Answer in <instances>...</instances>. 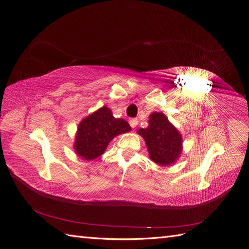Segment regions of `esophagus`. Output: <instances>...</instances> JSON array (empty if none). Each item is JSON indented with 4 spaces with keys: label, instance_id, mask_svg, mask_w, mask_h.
<instances>
[{
    "label": "esophagus",
    "instance_id": "obj_1",
    "mask_svg": "<svg viewBox=\"0 0 249 249\" xmlns=\"http://www.w3.org/2000/svg\"><path fill=\"white\" fill-rule=\"evenodd\" d=\"M129 123H130V125L134 129V127H136V125L138 124V119L137 118H132V119L129 120Z\"/></svg>",
    "mask_w": 249,
    "mask_h": 249
}]
</instances>
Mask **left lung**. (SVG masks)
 <instances>
[{"label":"left lung","instance_id":"8db88e82","mask_svg":"<svg viewBox=\"0 0 249 249\" xmlns=\"http://www.w3.org/2000/svg\"><path fill=\"white\" fill-rule=\"evenodd\" d=\"M137 133L145 141L150 160L161 166L175 164L183 152L182 134L161 112L152 113L148 126Z\"/></svg>","mask_w":249,"mask_h":249}]
</instances>
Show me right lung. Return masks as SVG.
<instances>
[{
    "mask_svg": "<svg viewBox=\"0 0 249 249\" xmlns=\"http://www.w3.org/2000/svg\"><path fill=\"white\" fill-rule=\"evenodd\" d=\"M131 130L124 118L114 117L111 109L104 106L81 120L73 149L81 159L94 160L105 153L113 138Z\"/></svg>",
    "mask_w": 249,
    "mask_h": 249,
    "instance_id": "add662e5",
    "label": "right lung"
}]
</instances>
